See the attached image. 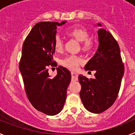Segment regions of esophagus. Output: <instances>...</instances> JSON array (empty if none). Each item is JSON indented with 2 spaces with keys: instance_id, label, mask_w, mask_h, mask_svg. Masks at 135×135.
Returning <instances> with one entry per match:
<instances>
[{
  "instance_id": "34e87169",
  "label": "esophagus",
  "mask_w": 135,
  "mask_h": 135,
  "mask_svg": "<svg viewBox=\"0 0 135 135\" xmlns=\"http://www.w3.org/2000/svg\"><path fill=\"white\" fill-rule=\"evenodd\" d=\"M71 80L72 81H77L78 78V74H76V72H71Z\"/></svg>"
}]
</instances>
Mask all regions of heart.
Masks as SVG:
<instances>
[{"instance_id": "b5f03b06", "label": "heart", "mask_w": 135, "mask_h": 135, "mask_svg": "<svg viewBox=\"0 0 135 135\" xmlns=\"http://www.w3.org/2000/svg\"><path fill=\"white\" fill-rule=\"evenodd\" d=\"M67 35L74 38L80 42V48L83 52H89L93 49V42L89 39L88 31L80 26H73L70 27L66 32ZM64 43L60 37L57 36L54 41V48L56 51L60 52L63 49ZM82 60L80 57L75 55H68L62 59L61 64L63 66L71 70H76L78 65L82 63Z\"/></svg>"}]
</instances>
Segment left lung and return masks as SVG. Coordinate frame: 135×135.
<instances>
[{
  "mask_svg": "<svg viewBox=\"0 0 135 135\" xmlns=\"http://www.w3.org/2000/svg\"><path fill=\"white\" fill-rule=\"evenodd\" d=\"M97 26L101 27L99 23ZM97 33L98 49L84 66L86 71L95 70V78L89 79L82 74L78 76L82 103L87 110L95 114L104 112L114 104L124 73L116 40L103 28H100Z\"/></svg>",
  "mask_w": 135,
  "mask_h": 135,
  "instance_id": "1",
  "label": "left lung"
}]
</instances>
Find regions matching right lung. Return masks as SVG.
<instances>
[{
	"label": "right lung",
	"mask_w": 135,
	"mask_h": 135,
	"mask_svg": "<svg viewBox=\"0 0 135 135\" xmlns=\"http://www.w3.org/2000/svg\"><path fill=\"white\" fill-rule=\"evenodd\" d=\"M66 22L36 23L26 37L22 48L19 68L27 98L35 109L49 115H57L62 110L71 81V73L64 67L57 68L55 77L49 74V66L54 65L57 27Z\"/></svg>",
	"instance_id": "1"
}]
</instances>
